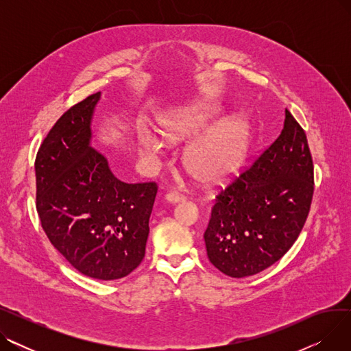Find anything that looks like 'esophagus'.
<instances>
[{
	"label": "esophagus",
	"mask_w": 351,
	"mask_h": 351,
	"mask_svg": "<svg viewBox=\"0 0 351 351\" xmlns=\"http://www.w3.org/2000/svg\"><path fill=\"white\" fill-rule=\"evenodd\" d=\"M165 199L168 200V202H171V204H178V202L185 200V196L180 195L179 192H169L168 195L165 196Z\"/></svg>",
	"instance_id": "esophagus-1"
}]
</instances>
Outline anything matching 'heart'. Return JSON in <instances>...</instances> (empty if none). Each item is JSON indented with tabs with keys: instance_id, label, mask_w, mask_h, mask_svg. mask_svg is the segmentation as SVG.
<instances>
[{
	"instance_id": "heart-1",
	"label": "heart",
	"mask_w": 351,
	"mask_h": 351,
	"mask_svg": "<svg viewBox=\"0 0 351 351\" xmlns=\"http://www.w3.org/2000/svg\"><path fill=\"white\" fill-rule=\"evenodd\" d=\"M217 118L216 105L202 99L192 101L160 118V134L171 143L185 142L208 131ZM141 145L152 155L162 151L160 141L149 132L141 134ZM249 147L247 122L241 117H230L196 139L185 152L183 163L196 180L205 185H217L241 171Z\"/></svg>"
}]
</instances>
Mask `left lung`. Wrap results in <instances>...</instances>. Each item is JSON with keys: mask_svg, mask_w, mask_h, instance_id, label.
<instances>
[{"mask_svg": "<svg viewBox=\"0 0 351 351\" xmlns=\"http://www.w3.org/2000/svg\"><path fill=\"white\" fill-rule=\"evenodd\" d=\"M313 169L306 132L286 109L278 139L215 199L204 234L210 263L241 279L285 256L310 210Z\"/></svg>", "mask_w": 351, "mask_h": 351, "instance_id": "8db88e82", "label": "left lung"}]
</instances>
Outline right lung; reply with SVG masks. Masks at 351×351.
Masks as SVG:
<instances>
[{
  "instance_id": "obj_1",
  "label": "right lung",
  "mask_w": 351,
  "mask_h": 351,
  "mask_svg": "<svg viewBox=\"0 0 351 351\" xmlns=\"http://www.w3.org/2000/svg\"><path fill=\"white\" fill-rule=\"evenodd\" d=\"M101 92L55 122L35 158L36 212L52 246L82 274L122 279L145 257L155 182L125 183L90 147Z\"/></svg>"
}]
</instances>
